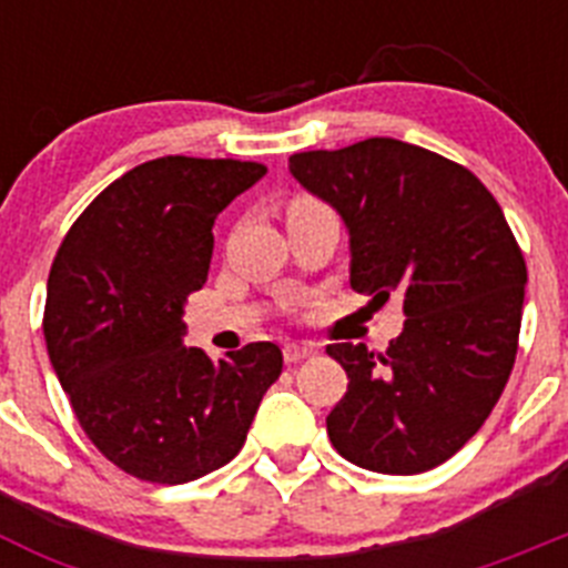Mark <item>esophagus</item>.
Wrapping results in <instances>:
<instances>
[{
	"mask_svg": "<svg viewBox=\"0 0 568 568\" xmlns=\"http://www.w3.org/2000/svg\"><path fill=\"white\" fill-rule=\"evenodd\" d=\"M310 355H315V349L310 344H287V346H284V361H287L290 366L301 364V361L310 358Z\"/></svg>",
	"mask_w": 568,
	"mask_h": 568,
	"instance_id": "esophagus-1",
	"label": "esophagus"
}]
</instances>
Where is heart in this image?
<instances>
[{
	"label": "heart",
	"instance_id": "b5f03b06",
	"mask_svg": "<svg viewBox=\"0 0 568 568\" xmlns=\"http://www.w3.org/2000/svg\"><path fill=\"white\" fill-rule=\"evenodd\" d=\"M301 204H313V202H310V199H295V202L290 204V207H301ZM290 207H287V210H290Z\"/></svg>",
	"mask_w": 568,
	"mask_h": 568
}]
</instances>
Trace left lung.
Listing matches in <instances>:
<instances>
[{
	"instance_id": "obj_1",
	"label": "left lung",
	"mask_w": 568,
	"mask_h": 568,
	"mask_svg": "<svg viewBox=\"0 0 568 568\" xmlns=\"http://www.w3.org/2000/svg\"><path fill=\"white\" fill-rule=\"evenodd\" d=\"M290 173L349 230V284L404 301L384 355L329 344L346 395L327 435L349 464L418 475L453 458L498 404L518 355L526 261L475 173L398 139L290 155Z\"/></svg>"
}]
</instances>
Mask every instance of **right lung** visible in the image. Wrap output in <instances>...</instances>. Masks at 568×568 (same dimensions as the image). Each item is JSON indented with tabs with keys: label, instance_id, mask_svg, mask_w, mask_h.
<instances>
[{
	"label": "right lung",
	"instance_id": "right-lung-1",
	"mask_svg": "<svg viewBox=\"0 0 568 568\" xmlns=\"http://www.w3.org/2000/svg\"><path fill=\"white\" fill-rule=\"evenodd\" d=\"M267 168L164 155L88 204L48 275L44 341L84 435L122 471L187 484L230 464L281 349L247 344L213 361L184 346V304L204 287L213 224Z\"/></svg>",
	"mask_w": 568,
	"mask_h": 568
}]
</instances>
